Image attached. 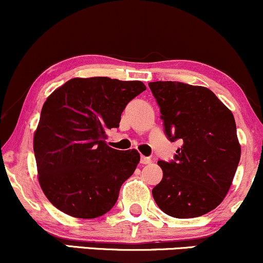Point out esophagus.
Here are the masks:
<instances>
[{
	"instance_id": "34e87169",
	"label": "esophagus",
	"mask_w": 263,
	"mask_h": 263,
	"mask_svg": "<svg viewBox=\"0 0 263 263\" xmlns=\"http://www.w3.org/2000/svg\"><path fill=\"white\" fill-rule=\"evenodd\" d=\"M151 162H152V161H151L149 157H144V156L141 157V163H142V164H149Z\"/></svg>"
}]
</instances>
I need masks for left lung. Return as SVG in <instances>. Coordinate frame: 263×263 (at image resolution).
<instances>
[{"label":"left lung","mask_w":263,"mask_h":263,"mask_svg":"<svg viewBox=\"0 0 263 263\" xmlns=\"http://www.w3.org/2000/svg\"><path fill=\"white\" fill-rule=\"evenodd\" d=\"M148 86L161 107L165 135L183 142L173 162L158 161L163 178L153 199L173 218L204 215L224 200L240 162L234 115L208 87L178 81Z\"/></svg>","instance_id":"left-lung-1"}]
</instances>
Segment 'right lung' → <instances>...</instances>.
<instances>
[{
	"instance_id": "obj_1",
	"label": "right lung",
	"mask_w": 263,
	"mask_h": 263,
	"mask_svg": "<svg viewBox=\"0 0 263 263\" xmlns=\"http://www.w3.org/2000/svg\"><path fill=\"white\" fill-rule=\"evenodd\" d=\"M144 90L138 80L74 78L48 96L33 149L39 185L57 209L79 219L112 209L140 153L111 148L106 131L119 127L126 105Z\"/></svg>"
}]
</instances>
